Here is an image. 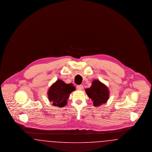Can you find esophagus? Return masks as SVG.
Here are the masks:
<instances>
[{
	"mask_svg": "<svg viewBox=\"0 0 152 152\" xmlns=\"http://www.w3.org/2000/svg\"><path fill=\"white\" fill-rule=\"evenodd\" d=\"M76 88L77 90H82L83 89V86L82 85H79V86H77Z\"/></svg>",
	"mask_w": 152,
	"mask_h": 152,
	"instance_id": "esophagus-1",
	"label": "esophagus"
}]
</instances>
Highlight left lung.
<instances>
[{"label": "left lung", "instance_id": "obj_1", "mask_svg": "<svg viewBox=\"0 0 152 152\" xmlns=\"http://www.w3.org/2000/svg\"><path fill=\"white\" fill-rule=\"evenodd\" d=\"M88 96L93 101L94 107H99L106 103L109 97L108 88L98 80H94L91 87L86 89Z\"/></svg>", "mask_w": 152, "mask_h": 152}]
</instances>
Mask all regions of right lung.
I'll list each match as a JSON object with an SVG mask.
<instances>
[{"label": "right lung", "mask_w": 152, "mask_h": 152, "mask_svg": "<svg viewBox=\"0 0 152 152\" xmlns=\"http://www.w3.org/2000/svg\"><path fill=\"white\" fill-rule=\"evenodd\" d=\"M75 90L72 84H66L61 80H58L48 89V100L53 106L63 107L67 104L69 94Z\"/></svg>", "instance_id": "1"}]
</instances>
